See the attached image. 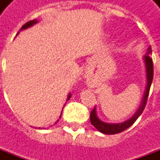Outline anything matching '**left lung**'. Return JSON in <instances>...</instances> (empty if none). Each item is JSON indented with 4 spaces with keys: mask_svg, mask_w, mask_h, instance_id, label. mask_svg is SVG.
I'll use <instances>...</instances> for the list:
<instances>
[{
    "mask_svg": "<svg viewBox=\"0 0 160 160\" xmlns=\"http://www.w3.org/2000/svg\"><path fill=\"white\" fill-rule=\"evenodd\" d=\"M152 54V49L151 47H148L146 56L142 57L143 62H144L145 69H146V79H147V83H146V87H145V92L143 94V97L141 99V102L139 107H138L137 111H135L132 117L127 121H125L123 122H119V123H110V122H105L104 121H102L100 118H98L97 113V110L96 107L91 112L90 120L91 123L93 125L94 127L97 128L101 133L106 134H118L122 132L125 129H127L128 128H129L131 125H133L135 121L137 120V118L141 115L143 112L148 101V94H149V90L151 87L152 82V78H153V65H152V60L149 55Z\"/></svg>",
    "mask_w": 160,
    "mask_h": 160,
    "instance_id": "obj_1",
    "label": "left lung"
}]
</instances>
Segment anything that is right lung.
<instances>
[{"mask_svg":"<svg viewBox=\"0 0 160 160\" xmlns=\"http://www.w3.org/2000/svg\"><path fill=\"white\" fill-rule=\"evenodd\" d=\"M38 19H33V20H31V21H29V22L26 23V24H25V25H24V26H23L22 27H21V28H20V30H19V32H20V31H23V30L27 29V28H29V27H32V26H34V25H35V24H37V23H38ZM19 32L18 33H17V35L19 34ZM70 98H71V93L68 94V98H67V101L69 100ZM62 118V114H61V116H60L59 118ZM58 121H59V119L57 120V122H56V123H57V122H58ZM56 123H55V124H56ZM39 128V129H40L41 128Z\"/></svg>","mask_w":160,"mask_h":160,"instance_id":"add662e5","label":"right lung"}]
</instances>
